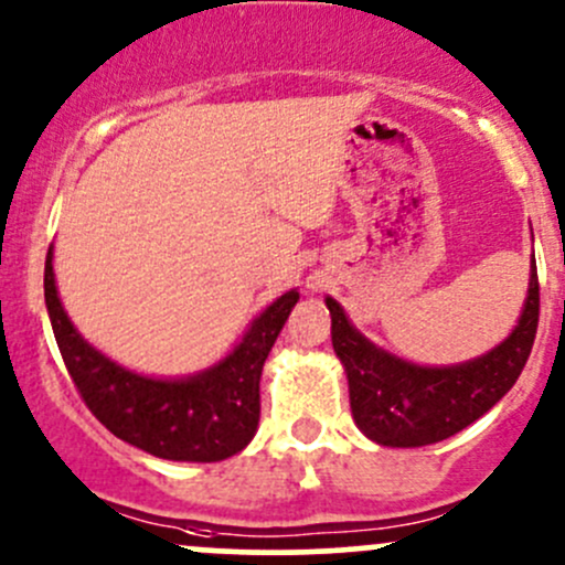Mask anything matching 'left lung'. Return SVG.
<instances>
[{
	"instance_id": "obj_1",
	"label": "left lung",
	"mask_w": 565,
	"mask_h": 565,
	"mask_svg": "<svg viewBox=\"0 0 565 565\" xmlns=\"http://www.w3.org/2000/svg\"><path fill=\"white\" fill-rule=\"evenodd\" d=\"M326 307L333 353L348 374L355 426L385 447L434 445L471 426L518 382L539 326L536 264L512 333L490 353L455 366H417L385 353L350 323L337 301L326 299Z\"/></svg>"
}]
</instances>
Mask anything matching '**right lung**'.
Instances as JSON below:
<instances>
[{
	"label": "right lung",
	"instance_id": "add662e5",
	"mask_svg": "<svg viewBox=\"0 0 565 565\" xmlns=\"http://www.w3.org/2000/svg\"><path fill=\"white\" fill-rule=\"evenodd\" d=\"M296 301L299 290L271 301L232 353L207 372L156 380L129 372L90 348L58 299L53 247L45 260L47 315L77 393L110 434L167 460L215 463L250 445L260 415L264 361Z\"/></svg>",
	"mask_w": 565,
	"mask_h": 565
}]
</instances>
